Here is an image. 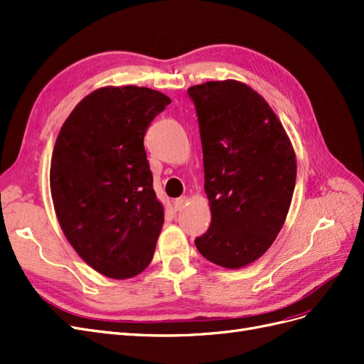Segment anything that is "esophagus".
Masks as SVG:
<instances>
[{
    "instance_id": "esophagus-1",
    "label": "esophagus",
    "mask_w": 364,
    "mask_h": 364,
    "mask_svg": "<svg viewBox=\"0 0 364 364\" xmlns=\"http://www.w3.org/2000/svg\"><path fill=\"white\" fill-rule=\"evenodd\" d=\"M186 202H188V199H186V197H179V199H176V200L173 202L176 211H182V209H183L185 205H186Z\"/></svg>"
}]
</instances>
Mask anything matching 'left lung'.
I'll use <instances>...</instances> for the list:
<instances>
[{"instance_id": "left-lung-1", "label": "left lung", "mask_w": 364, "mask_h": 364, "mask_svg": "<svg viewBox=\"0 0 364 364\" xmlns=\"http://www.w3.org/2000/svg\"><path fill=\"white\" fill-rule=\"evenodd\" d=\"M199 121L211 225L194 240L217 266L258 259L279 234L296 183V156L264 98L237 80L188 87Z\"/></svg>"}]
</instances>
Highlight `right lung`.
Returning a JSON list of instances; mask_svg holds the SVG:
<instances>
[{"label": "right lung", "instance_id": "add662e5", "mask_svg": "<svg viewBox=\"0 0 364 364\" xmlns=\"http://www.w3.org/2000/svg\"><path fill=\"white\" fill-rule=\"evenodd\" d=\"M171 103L144 86L100 87L74 107L54 144L50 188L65 237L105 277L144 270L164 225L144 135Z\"/></svg>", "mask_w": 364, "mask_h": 364}]
</instances>
